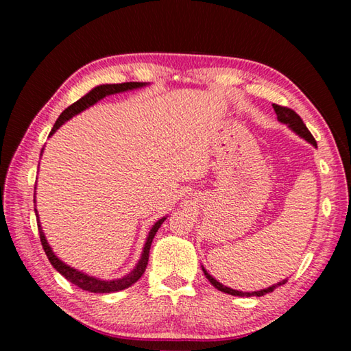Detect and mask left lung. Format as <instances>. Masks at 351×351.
Returning <instances> with one entry per match:
<instances>
[{"mask_svg":"<svg viewBox=\"0 0 351 351\" xmlns=\"http://www.w3.org/2000/svg\"><path fill=\"white\" fill-rule=\"evenodd\" d=\"M272 108H274V111H276L278 122L287 123V125H288L291 130H293V132H294L295 134H299L300 138H304L305 141L310 142V144H313L314 147H317L316 141H314L313 134L310 133V130L306 128L304 121H302L300 116L297 114V112H295L294 110L287 108V106L276 105V104H272ZM203 272H204V276L207 277V280H209L218 291H223V293L230 294V295H240V297H252V295L261 297V295H265V294H268V293H272V291H274L277 287H280V285H285V283L288 282V280H282V282H278L277 285H272V287H269V288H265V289H260V291H252V293H243V291H237V289L224 287L223 283H219L218 280H215V278H213L204 268H203Z\"/></svg>","mask_w":351,"mask_h":351,"instance_id":"1","label":"left lung"}]
</instances>
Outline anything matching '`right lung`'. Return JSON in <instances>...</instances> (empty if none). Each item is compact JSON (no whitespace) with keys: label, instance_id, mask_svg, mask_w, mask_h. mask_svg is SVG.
Masks as SVG:
<instances>
[{"label":"right lung","instance_id":"1","mask_svg":"<svg viewBox=\"0 0 351 351\" xmlns=\"http://www.w3.org/2000/svg\"><path fill=\"white\" fill-rule=\"evenodd\" d=\"M148 85V83L144 82H125V83H112V85H99L96 88H93V90L85 94L82 99L77 100L73 105H69L66 110H64L60 116H58L57 122L54 123V127H52L49 136L54 134L58 128H60L64 122L69 121L71 117H74L75 114H79L83 110L90 108L91 105L97 104L100 99H104L106 96H111V94H117V93H123V91H130V90H138V88H142ZM43 152V150H41ZM35 203V199H34ZM35 215H37V224H38V234H40V241H41V246H43L45 252L47 255V258H49L51 265L54 266V268L60 272V274L69 280L71 283L77 285V287L82 288L83 291H90V293H116V291H122L128 287H132L133 283H136L141 278V276L145 272V268L148 265V254H150V246H152V241L154 239V235H156L158 229L161 228V224L164 223V218L158 219L156 223L153 224V228L150 229V232H148L147 237V241H145V246H144V251H142L141 255V260L138 261V265H136V268L130 272V274L123 276L122 278H116V280H100V278H96L93 276H88V274H83V272L77 271L74 268H71L66 263H63V261L57 257V255L52 252L51 246L47 245V240L45 237L43 229H41L40 226V219H38V213L37 209H35Z\"/></svg>","mask_w":351,"mask_h":351}]
</instances>
